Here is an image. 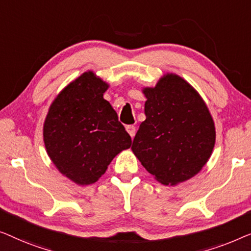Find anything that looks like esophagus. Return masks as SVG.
Instances as JSON below:
<instances>
[{"instance_id":"esophagus-1","label":"esophagus","mask_w":251,"mask_h":251,"mask_svg":"<svg viewBox=\"0 0 251 251\" xmlns=\"http://www.w3.org/2000/svg\"><path fill=\"white\" fill-rule=\"evenodd\" d=\"M126 130H127V133L129 134V136L133 137L135 136V133H136V128H135V126H133V125H128V126H126Z\"/></svg>"}]
</instances>
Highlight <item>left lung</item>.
<instances>
[{"instance_id": "8db88e82", "label": "left lung", "mask_w": 251, "mask_h": 251, "mask_svg": "<svg viewBox=\"0 0 251 251\" xmlns=\"http://www.w3.org/2000/svg\"><path fill=\"white\" fill-rule=\"evenodd\" d=\"M146 121L133 140L132 151L161 184L176 185L201 171L213 152L214 121L190 84L166 74L154 87L142 90Z\"/></svg>"}]
</instances>
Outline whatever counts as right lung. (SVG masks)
<instances>
[{
	"mask_svg": "<svg viewBox=\"0 0 251 251\" xmlns=\"http://www.w3.org/2000/svg\"><path fill=\"white\" fill-rule=\"evenodd\" d=\"M109 85L93 72L73 80L54 99L43 126L45 149L58 171L78 185L95 183L132 140L103 99Z\"/></svg>",
	"mask_w": 251,
	"mask_h": 251,
	"instance_id": "right-lung-1",
	"label": "right lung"
}]
</instances>
